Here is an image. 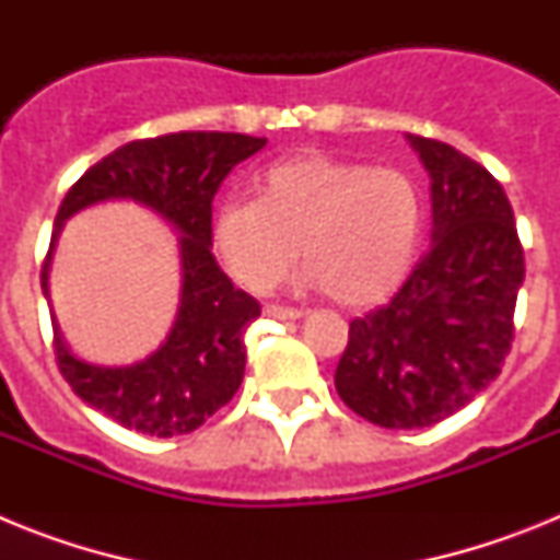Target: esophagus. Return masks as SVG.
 Returning <instances> with one entry per match:
<instances>
[{
	"instance_id": "34e87169",
	"label": "esophagus",
	"mask_w": 560,
	"mask_h": 560,
	"mask_svg": "<svg viewBox=\"0 0 560 560\" xmlns=\"http://www.w3.org/2000/svg\"><path fill=\"white\" fill-rule=\"evenodd\" d=\"M266 316H271V319H300L303 316V311L300 308H291V305H275L269 303L264 308Z\"/></svg>"
}]
</instances>
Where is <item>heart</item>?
Segmentation results:
<instances>
[{
    "mask_svg": "<svg viewBox=\"0 0 560 560\" xmlns=\"http://www.w3.org/2000/svg\"><path fill=\"white\" fill-rule=\"evenodd\" d=\"M257 199H226L212 241L237 283L269 291L303 257L305 280L341 305H370L407 275L423 232L418 182L398 167L300 156L264 171Z\"/></svg>",
    "mask_w": 560,
    "mask_h": 560,
    "instance_id": "b5f03b06",
    "label": "heart"
}]
</instances>
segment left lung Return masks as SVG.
I'll return each mask as SVG.
<instances>
[{
	"mask_svg": "<svg viewBox=\"0 0 560 560\" xmlns=\"http://www.w3.org/2000/svg\"><path fill=\"white\" fill-rule=\"evenodd\" d=\"M432 176V246L387 305L355 316L336 393L384 429L434 427L488 389L513 345L524 249L502 185L446 142L409 133Z\"/></svg>",
	"mask_w": 560,
	"mask_h": 560,
	"instance_id": "1",
	"label": "left lung"
}]
</instances>
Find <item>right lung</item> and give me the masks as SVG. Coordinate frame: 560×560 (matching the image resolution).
<instances>
[{
    "mask_svg": "<svg viewBox=\"0 0 560 560\" xmlns=\"http://www.w3.org/2000/svg\"><path fill=\"white\" fill-rule=\"evenodd\" d=\"M266 145V137L226 131H179L133 140L89 167L58 207L52 241L42 266L47 294L49 255L61 224L106 199H133L162 212L182 232V305L171 336L131 368H97L75 359L52 330L58 370L106 418L131 432L173 438L199 429L230 404L244 381V334L260 303L235 289L212 257V199L237 162Z\"/></svg>",
    "mask_w": 560,
    "mask_h": 560,
    "instance_id": "add662e5",
    "label": "right lung"
}]
</instances>
